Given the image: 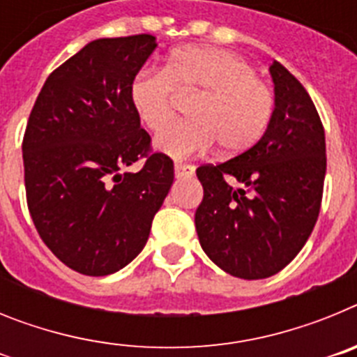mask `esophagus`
<instances>
[{"label":"esophagus","instance_id":"obj_1","mask_svg":"<svg viewBox=\"0 0 357 357\" xmlns=\"http://www.w3.org/2000/svg\"><path fill=\"white\" fill-rule=\"evenodd\" d=\"M195 175V166L191 164H175V176L176 178H189V176Z\"/></svg>","mask_w":357,"mask_h":357}]
</instances>
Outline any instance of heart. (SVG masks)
<instances>
[{
  "label": "heart",
  "instance_id": "heart-1",
  "mask_svg": "<svg viewBox=\"0 0 357 357\" xmlns=\"http://www.w3.org/2000/svg\"><path fill=\"white\" fill-rule=\"evenodd\" d=\"M173 87L200 93L189 121L173 123L157 135V150L173 159L204 153L214 141L227 155L247 151L263 137L275 109L273 91L245 56L214 46H185L169 55L164 69L144 68L132 77L128 100L148 130H160L172 118Z\"/></svg>",
  "mask_w": 357,
  "mask_h": 357
}]
</instances>
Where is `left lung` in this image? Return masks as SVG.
<instances>
[{"label": "left lung", "mask_w": 357, "mask_h": 357, "mask_svg": "<svg viewBox=\"0 0 357 357\" xmlns=\"http://www.w3.org/2000/svg\"><path fill=\"white\" fill-rule=\"evenodd\" d=\"M275 109L257 143L218 166H200V245L223 272L255 280L295 259L313 232L326 178V132L291 73L270 66Z\"/></svg>", "instance_id": "left-lung-1"}]
</instances>
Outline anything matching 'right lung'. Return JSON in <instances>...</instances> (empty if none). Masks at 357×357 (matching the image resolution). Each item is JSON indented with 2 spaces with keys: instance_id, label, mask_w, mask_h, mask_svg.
Returning a JSON list of instances; mask_svg holds the SVG:
<instances>
[{
  "instance_id": "add662e5",
  "label": "right lung",
  "mask_w": 357,
  "mask_h": 357,
  "mask_svg": "<svg viewBox=\"0 0 357 357\" xmlns=\"http://www.w3.org/2000/svg\"><path fill=\"white\" fill-rule=\"evenodd\" d=\"M157 48L141 33L96 39L44 82L23 139L28 209L46 247L84 275L116 273L139 255L173 184V160L150 153L128 100ZM139 156L137 174L123 172Z\"/></svg>"
}]
</instances>
